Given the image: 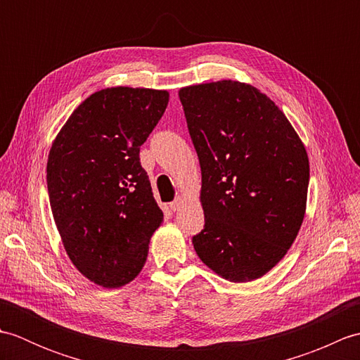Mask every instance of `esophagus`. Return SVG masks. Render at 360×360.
<instances>
[{"mask_svg": "<svg viewBox=\"0 0 360 360\" xmlns=\"http://www.w3.org/2000/svg\"><path fill=\"white\" fill-rule=\"evenodd\" d=\"M182 204H184V200H182V198H176L173 202H170V210L172 212H178L181 209Z\"/></svg>", "mask_w": 360, "mask_h": 360, "instance_id": "obj_1", "label": "esophagus"}]
</instances>
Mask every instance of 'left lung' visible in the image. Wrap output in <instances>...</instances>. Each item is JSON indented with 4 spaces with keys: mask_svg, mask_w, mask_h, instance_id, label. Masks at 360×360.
Returning <instances> with one entry per match:
<instances>
[{
    "mask_svg": "<svg viewBox=\"0 0 360 360\" xmlns=\"http://www.w3.org/2000/svg\"><path fill=\"white\" fill-rule=\"evenodd\" d=\"M179 98L202 174L196 254L229 281L263 277L303 223L307 150L278 106L246 83L187 86Z\"/></svg>",
    "mask_w": 360,
    "mask_h": 360,
    "instance_id": "left-lung-1",
    "label": "left lung"
}]
</instances>
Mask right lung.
<instances>
[{
	"instance_id": "1",
	"label": "right lung",
	"mask_w": 360,
	"mask_h": 360,
	"mask_svg": "<svg viewBox=\"0 0 360 360\" xmlns=\"http://www.w3.org/2000/svg\"><path fill=\"white\" fill-rule=\"evenodd\" d=\"M167 103V91H97L51 147L46 179L52 215L68 257L96 285L120 288L134 280L164 219L139 153Z\"/></svg>"
}]
</instances>
